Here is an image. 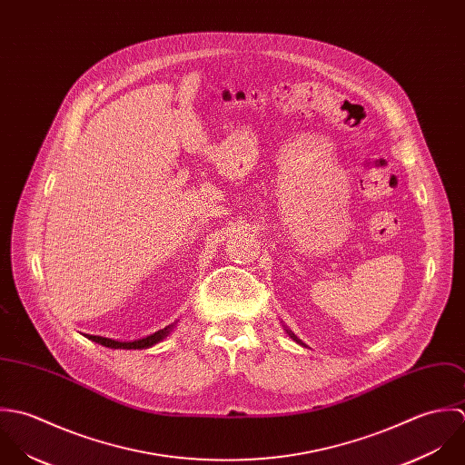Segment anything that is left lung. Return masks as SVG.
I'll return each mask as SVG.
<instances>
[{"label": "left lung", "instance_id": "1", "mask_svg": "<svg viewBox=\"0 0 465 465\" xmlns=\"http://www.w3.org/2000/svg\"><path fill=\"white\" fill-rule=\"evenodd\" d=\"M285 331H287V329H285ZM287 334H289V336H291V338H292V340H294V341H296V343H300V345H303V343H302V341H300V340H298V338H296V336H294V334H292V332H291V331H287Z\"/></svg>", "mask_w": 465, "mask_h": 465}]
</instances>
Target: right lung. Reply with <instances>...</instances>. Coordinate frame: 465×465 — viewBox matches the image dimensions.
<instances>
[{
  "label": "right lung",
  "mask_w": 465,
  "mask_h": 465,
  "mask_svg": "<svg viewBox=\"0 0 465 465\" xmlns=\"http://www.w3.org/2000/svg\"><path fill=\"white\" fill-rule=\"evenodd\" d=\"M173 327H174V325H169V327H165V329H162V331H158V332H154V334H151V336H147V338L134 340V341H116V340H111V338L90 336V334H86V338L92 340L94 343H98V345L107 347V349H127V351L134 349V351H136V349H149V347L160 343L162 340H165V338L171 334Z\"/></svg>",
  "instance_id": "obj_1"
}]
</instances>
